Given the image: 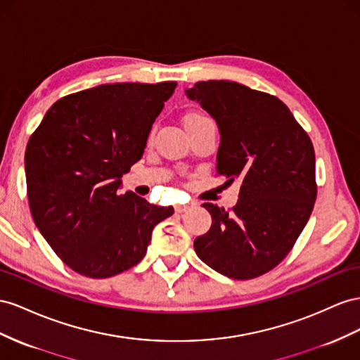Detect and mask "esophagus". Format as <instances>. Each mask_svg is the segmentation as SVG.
Returning a JSON list of instances; mask_svg holds the SVG:
<instances>
[{
	"label": "esophagus",
	"mask_w": 360,
	"mask_h": 360,
	"mask_svg": "<svg viewBox=\"0 0 360 360\" xmlns=\"http://www.w3.org/2000/svg\"><path fill=\"white\" fill-rule=\"evenodd\" d=\"M193 206H195V202H193V201L184 202V204H177V206H176V212H179V213H181V212H186V210L192 209Z\"/></svg>",
	"instance_id": "esophagus-1"
}]
</instances>
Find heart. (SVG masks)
I'll use <instances>...</instances> for the list:
<instances>
[{"label":"heart","mask_w":360,"mask_h":360,"mask_svg":"<svg viewBox=\"0 0 360 360\" xmlns=\"http://www.w3.org/2000/svg\"><path fill=\"white\" fill-rule=\"evenodd\" d=\"M206 120H209L206 115H202L200 112H191V113H188L186 116H184V125H186V127H189V125H192V124H197V122L206 121Z\"/></svg>","instance_id":"heart-1"}]
</instances>
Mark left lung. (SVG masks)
Here are the masks:
<instances>
[{"label": "left lung", "mask_w": 360, "mask_h": 360, "mask_svg": "<svg viewBox=\"0 0 360 360\" xmlns=\"http://www.w3.org/2000/svg\"><path fill=\"white\" fill-rule=\"evenodd\" d=\"M217 121V176L240 183L236 206L204 202L207 233L193 240L198 257L230 278H256L292 250L316 200L315 150L277 96L227 80L186 91Z\"/></svg>", "instance_id": "8db88e82"}]
</instances>
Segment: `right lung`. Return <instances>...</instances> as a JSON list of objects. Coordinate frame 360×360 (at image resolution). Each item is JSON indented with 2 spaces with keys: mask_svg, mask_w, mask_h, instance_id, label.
I'll use <instances>...</instances> for the list:
<instances>
[{
  "mask_svg": "<svg viewBox=\"0 0 360 360\" xmlns=\"http://www.w3.org/2000/svg\"><path fill=\"white\" fill-rule=\"evenodd\" d=\"M177 83L101 84L57 100L25 150L27 195L39 231L75 273L108 278L138 265L174 209L118 193Z\"/></svg>",
  "mask_w": 360,
  "mask_h": 360,
  "instance_id": "add662e5",
  "label": "right lung"
}]
</instances>
